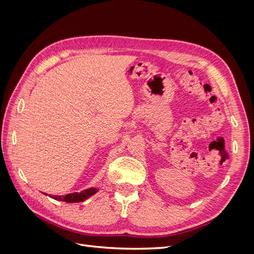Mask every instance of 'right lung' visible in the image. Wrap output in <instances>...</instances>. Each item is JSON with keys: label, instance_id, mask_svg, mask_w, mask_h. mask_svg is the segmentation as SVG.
I'll use <instances>...</instances> for the list:
<instances>
[{"label": "right lung", "instance_id": "obj_1", "mask_svg": "<svg viewBox=\"0 0 254 254\" xmlns=\"http://www.w3.org/2000/svg\"><path fill=\"white\" fill-rule=\"evenodd\" d=\"M97 191V189L95 188H90L84 190H81L80 193H71L67 194L65 196H53L52 198L56 199V200H60V201H65V202H81L84 201L86 199H88L89 197H91L92 195H94Z\"/></svg>", "mask_w": 254, "mask_h": 254}]
</instances>
